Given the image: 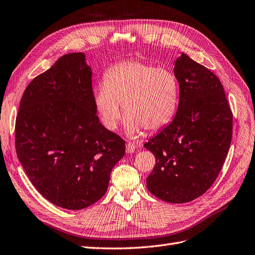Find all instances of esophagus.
I'll return each mask as SVG.
<instances>
[{
	"label": "esophagus",
	"instance_id": "1",
	"mask_svg": "<svg viewBox=\"0 0 255 255\" xmlns=\"http://www.w3.org/2000/svg\"><path fill=\"white\" fill-rule=\"evenodd\" d=\"M135 150H136V145H135L134 143H131V142H128V143H127V147H126L127 153L130 154V153L135 152Z\"/></svg>",
	"mask_w": 255,
	"mask_h": 255
}]
</instances>
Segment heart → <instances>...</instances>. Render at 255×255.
Wrapping results in <instances>:
<instances>
[{
	"instance_id": "heart-1",
	"label": "heart",
	"mask_w": 255,
	"mask_h": 255,
	"mask_svg": "<svg viewBox=\"0 0 255 255\" xmlns=\"http://www.w3.org/2000/svg\"><path fill=\"white\" fill-rule=\"evenodd\" d=\"M179 93L178 79L169 68L130 60L108 69L103 83L93 91V102L110 130L117 129L124 105L127 130L136 137L143 128L157 130L169 124L177 112Z\"/></svg>"
}]
</instances>
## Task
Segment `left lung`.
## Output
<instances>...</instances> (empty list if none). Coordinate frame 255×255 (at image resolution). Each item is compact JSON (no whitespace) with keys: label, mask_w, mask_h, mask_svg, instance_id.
I'll return each instance as SVG.
<instances>
[{"label":"left lung","mask_w":255,"mask_h":255,"mask_svg":"<svg viewBox=\"0 0 255 255\" xmlns=\"http://www.w3.org/2000/svg\"><path fill=\"white\" fill-rule=\"evenodd\" d=\"M179 104L173 121L143 144L156 163L152 194L171 204L201 196L221 172L232 139L233 115L219 79L186 54L176 60Z\"/></svg>","instance_id":"8db88e82"}]
</instances>
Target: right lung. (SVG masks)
<instances>
[{
    "mask_svg": "<svg viewBox=\"0 0 255 255\" xmlns=\"http://www.w3.org/2000/svg\"><path fill=\"white\" fill-rule=\"evenodd\" d=\"M14 133L17 158L33 187L68 210L98 201L126 154L125 140L96 114L92 69L82 52L61 57L28 84Z\"/></svg>",
    "mask_w": 255,
    "mask_h": 255,
    "instance_id": "add662e5",
    "label": "right lung"
}]
</instances>
